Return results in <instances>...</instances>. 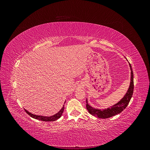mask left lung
Returning <instances> with one entry per match:
<instances>
[{"label": "left lung", "mask_w": 150, "mask_h": 150, "mask_svg": "<svg viewBox=\"0 0 150 150\" xmlns=\"http://www.w3.org/2000/svg\"><path fill=\"white\" fill-rule=\"evenodd\" d=\"M129 66L131 70V77H130V84L126 93L120 101L116 103L111 107L105 109H97L90 106L88 103L86 99V108L91 115L95 117H98L99 118L106 119L108 117L114 116L117 114H120L128 106L130 101V99L133 96V89H134V82H133V72L131 66L129 63Z\"/></svg>", "instance_id": "left-lung-1"}]
</instances>
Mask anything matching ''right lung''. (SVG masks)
I'll return each instance as SVG.
<instances>
[{
	"instance_id": "right-lung-1",
	"label": "right lung",
	"mask_w": 150,
	"mask_h": 150,
	"mask_svg": "<svg viewBox=\"0 0 150 150\" xmlns=\"http://www.w3.org/2000/svg\"><path fill=\"white\" fill-rule=\"evenodd\" d=\"M66 102V101H65ZM25 112L28 113V114L32 117H33L34 119L38 120L40 121H54L57 120H58L59 118H60L61 117L63 111H64V104L63 105L62 108H61V110L59 111L58 112H57L56 114L52 116H40V115H34L31 113L30 112H29L28 110H26L25 109H24Z\"/></svg>"
}]
</instances>
